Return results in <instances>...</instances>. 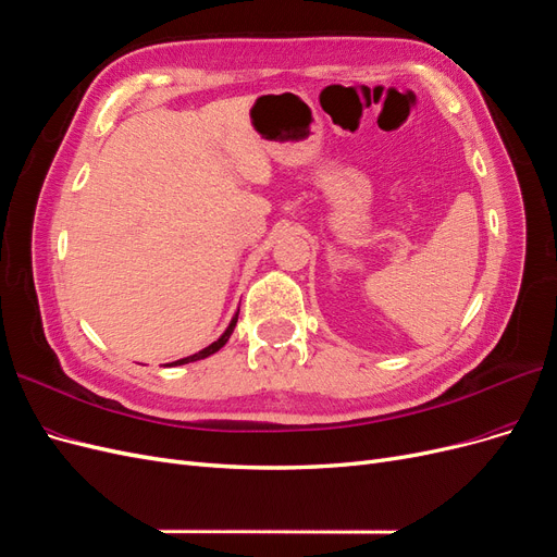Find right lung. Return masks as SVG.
Segmentation results:
<instances>
[{
  "label": "right lung",
  "mask_w": 557,
  "mask_h": 557,
  "mask_svg": "<svg viewBox=\"0 0 557 557\" xmlns=\"http://www.w3.org/2000/svg\"><path fill=\"white\" fill-rule=\"evenodd\" d=\"M237 318H239V311L234 313V318L230 320V325H227V330L221 334V339L218 342H213L211 346H207V348H201L199 352H195V356H188V358H181V360H176V362H170L166 367H178V364H188V362H195V360H205V358H209V356H213L215 350H221L225 344H227V339H230V334L234 332V325H237Z\"/></svg>",
  "instance_id": "obj_1"
}]
</instances>
